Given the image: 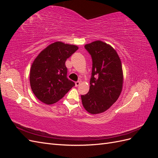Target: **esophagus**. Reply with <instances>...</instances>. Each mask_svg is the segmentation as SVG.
I'll return each instance as SVG.
<instances>
[{
	"mask_svg": "<svg viewBox=\"0 0 158 158\" xmlns=\"http://www.w3.org/2000/svg\"><path fill=\"white\" fill-rule=\"evenodd\" d=\"M80 84V82H79V81H78V82H75V85H76V87L79 86Z\"/></svg>",
	"mask_w": 158,
	"mask_h": 158,
	"instance_id": "1",
	"label": "esophagus"
}]
</instances>
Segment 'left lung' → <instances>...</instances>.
Wrapping results in <instances>:
<instances>
[{"mask_svg": "<svg viewBox=\"0 0 158 158\" xmlns=\"http://www.w3.org/2000/svg\"><path fill=\"white\" fill-rule=\"evenodd\" d=\"M92 59L89 90L81 95L84 109L91 114L106 111L118 99L123 84L121 61L113 47L102 41L85 45Z\"/></svg>", "mask_w": 158, "mask_h": 158, "instance_id": "8db88e82", "label": "left lung"}]
</instances>
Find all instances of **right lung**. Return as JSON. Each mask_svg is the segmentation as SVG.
<instances>
[{
    "mask_svg": "<svg viewBox=\"0 0 158 158\" xmlns=\"http://www.w3.org/2000/svg\"><path fill=\"white\" fill-rule=\"evenodd\" d=\"M78 49L75 45L56 41L42 50L33 60L30 69V85L33 93L41 102L53 104L74 86V82L66 77L65 62Z\"/></svg>",
    "mask_w": 158,
    "mask_h": 158,
    "instance_id": "1",
    "label": "right lung"
}]
</instances>
